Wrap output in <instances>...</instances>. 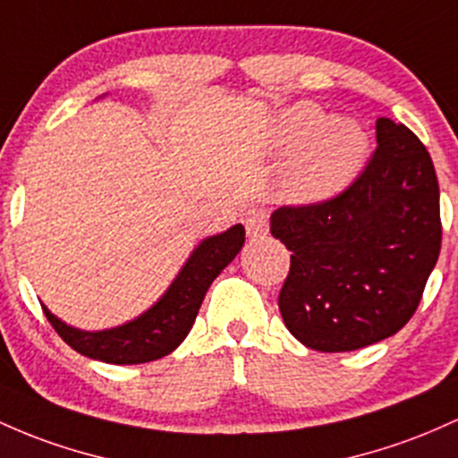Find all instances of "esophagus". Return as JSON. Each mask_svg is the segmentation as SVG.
<instances>
[{"label":"esophagus","mask_w":458,"mask_h":458,"mask_svg":"<svg viewBox=\"0 0 458 458\" xmlns=\"http://www.w3.org/2000/svg\"><path fill=\"white\" fill-rule=\"evenodd\" d=\"M243 224H245V230H248V237L250 239H260L267 234L269 230V219H267V213L260 208H252L245 213L243 217Z\"/></svg>","instance_id":"34e87169"}]
</instances>
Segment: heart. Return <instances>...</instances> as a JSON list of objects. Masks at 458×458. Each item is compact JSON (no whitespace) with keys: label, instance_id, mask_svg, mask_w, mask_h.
Wrapping results in <instances>:
<instances>
[{"label":"heart","instance_id":"heart-1","mask_svg":"<svg viewBox=\"0 0 458 458\" xmlns=\"http://www.w3.org/2000/svg\"><path fill=\"white\" fill-rule=\"evenodd\" d=\"M278 148L293 149L286 193L298 202H321L352 182L368 154L363 128L350 119H324L313 104L283 110L274 123Z\"/></svg>","mask_w":458,"mask_h":458}]
</instances>
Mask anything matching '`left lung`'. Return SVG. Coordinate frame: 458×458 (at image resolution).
<instances>
[{
    "instance_id": "1",
    "label": "left lung",
    "mask_w": 458,
    "mask_h": 458,
    "mask_svg": "<svg viewBox=\"0 0 458 458\" xmlns=\"http://www.w3.org/2000/svg\"><path fill=\"white\" fill-rule=\"evenodd\" d=\"M376 140L348 189L271 215V234L291 252L278 309L310 350L350 352L398 333L439 259V182L428 149L386 117L376 122Z\"/></svg>"
}]
</instances>
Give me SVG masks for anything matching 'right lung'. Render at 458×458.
Instances as JSON below:
<instances>
[{
  "mask_svg": "<svg viewBox=\"0 0 458 458\" xmlns=\"http://www.w3.org/2000/svg\"><path fill=\"white\" fill-rule=\"evenodd\" d=\"M245 243V228L233 225L225 233L204 239L175 280L152 309L117 328L87 333L60 321L47 306L45 318L60 339L89 359L113 365H139L172 354L193 328L202 300L213 280L233 263Z\"/></svg>",
  "mask_w": 458,
  "mask_h": 458,
  "instance_id": "add662e5",
  "label": "right lung"
}]
</instances>
